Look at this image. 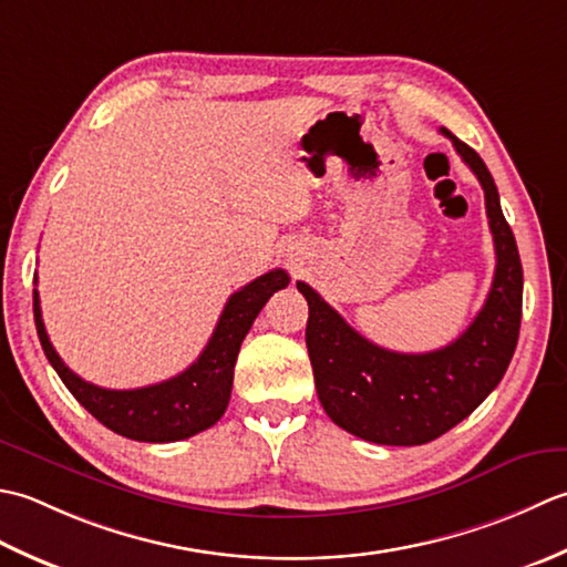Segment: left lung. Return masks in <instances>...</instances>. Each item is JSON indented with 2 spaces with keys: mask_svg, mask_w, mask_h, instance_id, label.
Instances as JSON below:
<instances>
[{
  "mask_svg": "<svg viewBox=\"0 0 567 567\" xmlns=\"http://www.w3.org/2000/svg\"><path fill=\"white\" fill-rule=\"evenodd\" d=\"M484 188L496 269L477 318L455 342L423 354L362 338L308 284L306 344L322 409L340 429L379 445H423L467 419L499 384L522 328L524 271L492 173L475 148L441 130Z\"/></svg>",
  "mask_w": 567,
  "mask_h": 567,
  "instance_id": "obj_1",
  "label": "left lung"
}]
</instances>
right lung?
Segmentation results:
<instances>
[{
	"instance_id": "1",
	"label": "right lung",
	"mask_w": 567,
	"mask_h": 567,
	"mask_svg": "<svg viewBox=\"0 0 567 567\" xmlns=\"http://www.w3.org/2000/svg\"><path fill=\"white\" fill-rule=\"evenodd\" d=\"M288 281L291 279L284 269H274L239 288L237 293L229 296L213 338L207 340L198 360L178 377L142 389H102L68 369L45 334L37 288H33V320H37L41 348L51 367L63 379L68 391L102 425H107L117 435L132 437V441L173 443L207 431L223 419L229 394H233L235 362L241 340L247 338L254 318L267 306V300L286 288Z\"/></svg>"
}]
</instances>
